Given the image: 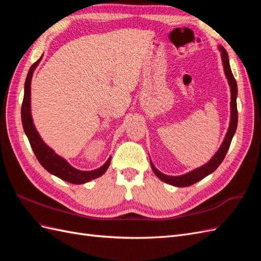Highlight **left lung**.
<instances>
[{"label":"left lung","mask_w":261,"mask_h":261,"mask_svg":"<svg viewBox=\"0 0 261 261\" xmlns=\"http://www.w3.org/2000/svg\"><path fill=\"white\" fill-rule=\"evenodd\" d=\"M219 50L221 52V58H222L223 62V67H224V73L227 78L228 85H230L231 88V120H230V126H228V130L225 135V138L223 140L222 145L219 148L216 154L212 156V159L206 163L202 167L195 169L191 172L186 173V174L179 175V176H170V175H165L160 171H158L156 168L152 164L151 160H150V163H151V168L154 172V174L159 177L161 180L165 181L170 185L173 186H177V187H186V186H191L197 181H199L203 177H206L207 175L211 174L213 171H216L217 168L221 164V162L223 161L225 158V154L227 152L228 148H230L232 138L234 136V134L236 132V127H238V107H236V97H238V84H236L235 78L232 74V70L230 67V63H228V57H227V52L223 46L219 45Z\"/></svg>","instance_id":"1"}]
</instances>
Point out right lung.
<instances>
[{"instance_id": "right-lung-1", "label": "right lung", "mask_w": 261, "mask_h": 261, "mask_svg": "<svg viewBox=\"0 0 261 261\" xmlns=\"http://www.w3.org/2000/svg\"><path fill=\"white\" fill-rule=\"evenodd\" d=\"M42 57L39 59L36 63H34L29 68V72L26 77L25 82V93H23V100L21 105V123L23 130H25L28 140L30 143L31 148L37 156L38 161L40 162L42 167L50 172L51 174L58 176L59 178L68 181L72 184H84L91 179L97 178L101 175H103L108 170L110 162H111V156L109 158L108 161L102 165L101 168L92 171H81L73 168L65 159L54 152V150L49 146L44 144V141L39 135L34 122L31 117L30 112V84L31 78H33L34 70L41 61Z\"/></svg>"}]
</instances>
